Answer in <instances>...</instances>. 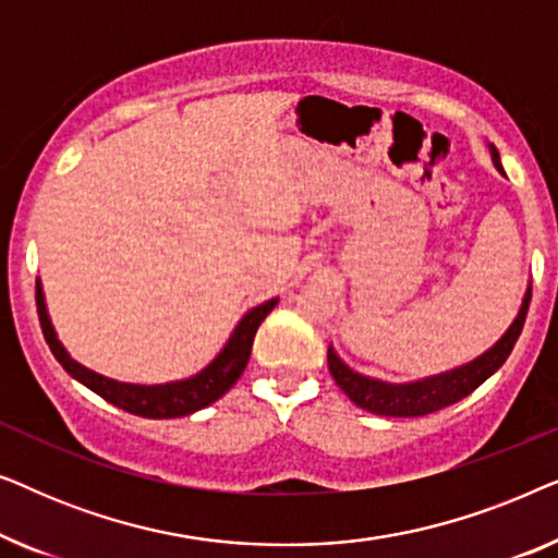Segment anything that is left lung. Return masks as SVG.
<instances>
[{"label":"left lung","instance_id":"obj_1","mask_svg":"<svg viewBox=\"0 0 558 558\" xmlns=\"http://www.w3.org/2000/svg\"><path fill=\"white\" fill-rule=\"evenodd\" d=\"M490 155H493L495 167L502 170L498 149L490 147ZM529 304H531V287L523 296L521 312H518L513 325L508 327V332L502 335V338L495 342L487 353L475 357V361L468 365H462V368L439 373V376L416 380V384H386V380L361 376V373L348 368V365L335 355L332 348H327V365H330L335 384L342 388V393H345L355 407L371 411V414H380V416L434 414V411L452 407V403L462 401L464 396H470L477 386H483L485 380L508 361L515 340L521 338L525 315H529Z\"/></svg>","mask_w":558,"mask_h":558}]
</instances>
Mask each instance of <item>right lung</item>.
I'll return each mask as SVG.
<instances>
[{
    "instance_id": "obj_1",
    "label": "right lung",
    "mask_w": 558,
    "mask_h": 558,
    "mask_svg": "<svg viewBox=\"0 0 558 558\" xmlns=\"http://www.w3.org/2000/svg\"><path fill=\"white\" fill-rule=\"evenodd\" d=\"M35 302H37V317H40V327L48 342L52 355L58 357V363L71 373L75 380H81L83 386L101 396L113 407L129 411V414L147 416V418H174V416H187L197 409L210 407L213 401H218L235 380L241 378L243 368H246L251 357V345H254L258 325L264 323L266 315L274 310V304L279 300H269L258 304L251 312L243 315V319L235 327L231 340L226 342V348L220 350L216 361L208 368H203L197 376L187 380H174V384H159V386H136V384H119L98 373L83 368L81 363H75L71 355L65 353V348L60 345L52 330L48 310H45L43 300V287L37 281L35 287Z\"/></svg>"
}]
</instances>
